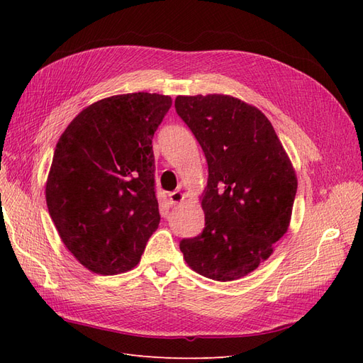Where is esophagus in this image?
Returning <instances> with one entry per match:
<instances>
[{
    "mask_svg": "<svg viewBox=\"0 0 363 363\" xmlns=\"http://www.w3.org/2000/svg\"><path fill=\"white\" fill-rule=\"evenodd\" d=\"M168 196H169V204H172V206L179 204V203H182L184 200V194L182 191H174Z\"/></svg>",
    "mask_w": 363,
    "mask_h": 363,
    "instance_id": "1",
    "label": "esophagus"
}]
</instances>
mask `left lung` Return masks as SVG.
I'll use <instances>...</instances> for the list:
<instances>
[{
  "label": "left lung",
  "mask_w": 363,
  "mask_h": 363,
  "mask_svg": "<svg viewBox=\"0 0 363 363\" xmlns=\"http://www.w3.org/2000/svg\"><path fill=\"white\" fill-rule=\"evenodd\" d=\"M175 111L208 167L201 195L206 227L180 250L201 276L232 281L257 269L288 232L296 174L269 119L239 98L179 95Z\"/></svg>",
  "instance_id": "obj_1"
}]
</instances>
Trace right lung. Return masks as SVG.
I'll list each match as a JSON object with an SVG mask.
<instances>
[{"instance_id": "right-lung-1", "label": "right lung", "mask_w": 363, "mask_h": 363, "mask_svg": "<svg viewBox=\"0 0 363 363\" xmlns=\"http://www.w3.org/2000/svg\"><path fill=\"white\" fill-rule=\"evenodd\" d=\"M171 104V96L148 92L103 98L57 142L48 212L65 247L95 274L135 268L159 227L151 142Z\"/></svg>"}]
</instances>
